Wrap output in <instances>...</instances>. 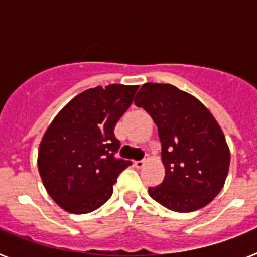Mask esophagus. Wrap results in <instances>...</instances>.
I'll return each instance as SVG.
<instances>
[{"mask_svg": "<svg viewBox=\"0 0 257 257\" xmlns=\"http://www.w3.org/2000/svg\"><path fill=\"white\" fill-rule=\"evenodd\" d=\"M147 161H148V157L147 158H144V160H140V161H134V166H135L136 169H142L143 166L147 163Z\"/></svg>", "mask_w": 257, "mask_h": 257, "instance_id": "34e87169", "label": "esophagus"}]
</instances>
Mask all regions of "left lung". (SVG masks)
<instances>
[{"mask_svg": "<svg viewBox=\"0 0 257 257\" xmlns=\"http://www.w3.org/2000/svg\"><path fill=\"white\" fill-rule=\"evenodd\" d=\"M136 106L158 128L166 175L149 196L176 212H192L208 205L222 189L230 153L216 119L198 99L172 85L144 83Z\"/></svg>", "mask_w": 257, "mask_h": 257, "instance_id": "8db88e82", "label": "left lung"}]
</instances>
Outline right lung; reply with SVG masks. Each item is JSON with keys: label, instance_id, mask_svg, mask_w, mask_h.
<instances>
[{"label": "right lung", "instance_id": "add662e5", "mask_svg": "<svg viewBox=\"0 0 257 257\" xmlns=\"http://www.w3.org/2000/svg\"><path fill=\"white\" fill-rule=\"evenodd\" d=\"M139 86L108 85L86 90L70 100L45 133L38 149V171L47 193L72 213L103 206L118 175L131 161L117 158L118 119Z\"/></svg>", "mask_w": 257, "mask_h": 257}]
</instances>
